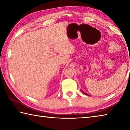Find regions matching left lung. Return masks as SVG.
<instances>
[{
  "label": "left lung",
  "mask_w": 130,
  "mask_h": 130,
  "mask_svg": "<svg viewBox=\"0 0 130 130\" xmlns=\"http://www.w3.org/2000/svg\"><path fill=\"white\" fill-rule=\"evenodd\" d=\"M81 92H83V93H84V94H86V95H88V96H89V94H87V93H85V92H83V91H82V90H81Z\"/></svg>",
  "instance_id": "1"
}]
</instances>
